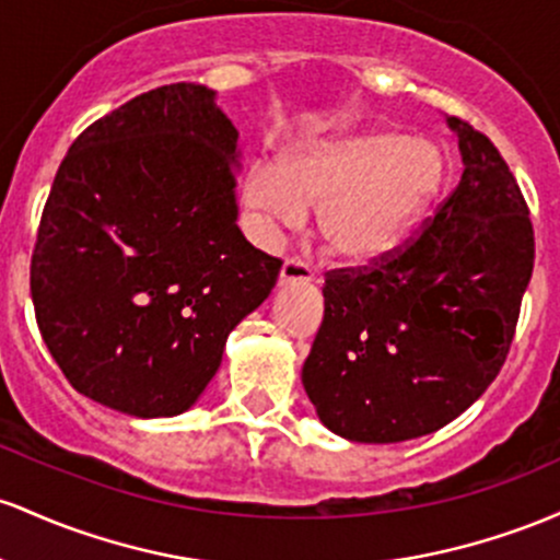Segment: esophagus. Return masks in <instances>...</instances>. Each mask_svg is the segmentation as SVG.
I'll list each match as a JSON object with an SVG mask.
<instances>
[{
  "mask_svg": "<svg viewBox=\"0 0 560 560\" xmlns=\"http://www.w3.org/2000/svg\"><path fill=\"white\" fill-rule=\"evenodd\" d=\"M314 280V272L310 264L301 259H285L280 269V285H310Z\"/></svg>",
  "mask_w": 560,
  "mask_h": 560,
  "instance_id": "34e87169",
  "label": "esophagus"
}]
</instances>
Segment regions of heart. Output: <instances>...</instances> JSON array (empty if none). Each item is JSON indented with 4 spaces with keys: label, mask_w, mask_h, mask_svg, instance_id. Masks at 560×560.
<instances>
[{
    "label": "heart",
    "mask_w": 560,
    "mask_h": 560,
    "mask_svg": "<svg viewBox=\"0 0 560 560\" xmlns=\"http://www.w3.org/2000/svg\"><path fill=\"white\" fill-rule=\"evenodd\" d=\"M447 174L436 142L370 129L299 144L278 163H254L243 206L272 241L317 211L323 248L343 264L386 256L431 209Z\"/></svg>",
    "instance_id": "1"
}]
</instances>
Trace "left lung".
Returning a JSON list of instances; mask_svg holds the SVG:
<instances>
[{"mask_svg":"<svg viewBox=\"0 0 560 560\" xmlns=\"http://www.w3.org/2000/svg\"><path fill=\"white\" fill-rule=\"evenodd\" d=\"M463 177L418 241L325 280V317L301 370L325 429L397 444L468 410L498 378L532 280L534 230L487 135L447 116Z\"/></svg>","mask_w":560,"mask_h":560,"instance_id":"1","label":"left lung"}]
</instances>
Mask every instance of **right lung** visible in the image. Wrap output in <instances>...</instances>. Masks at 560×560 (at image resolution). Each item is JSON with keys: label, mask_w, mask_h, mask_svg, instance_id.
Instances as JSON below:
<instances>
[{"label": "right lung", "mask_w": 560, "mask_h": 560, "mask_svg": "<svg viewBox=\"0 0 560 560\" xmlns=\"http://www.w3.org/2000/svg\"><path fill=\"white\" fill-rule=\"evenodd\" d=\"M237 129L200 84L129 100L71 144L44 206L31 299L79 394L135 418L196 405L280 259L237 228Z\"/></svg>", "instance_id": "right-lung-1"}]
</instances>
